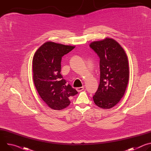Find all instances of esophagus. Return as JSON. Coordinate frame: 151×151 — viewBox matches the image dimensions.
I'll return each mask as SVG.
<instances>
[{"instance_id": "obj_1", "label": "esophagus", "mask_w": 151, "mask_h": 151, "mask_svg": "<svg viewBox=\"0 0 151 151\" xmlns=\"http://www.w3.org/2000/svg\"><path fill=\"white\" fill-rule=\"evenodd\" d=\"M83 89H84V88H83V87H78V88H76V90H77L78 92H80V91H82Z\"/></svg>"}]
</instances>
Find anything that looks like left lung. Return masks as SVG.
I'll list each match as a JSON object with an SVG mask.
<instances>
[{
  "mask_svg": "<svg viewBox=\"0 0 151 151\" xmlns=\"http://www.w3.org/2000/svg\"><path fill=\"white\" fill-rule=\"evenodd\" d=\"M90 47L100 58V84L93 97L94 102L102 109H111L121 100L127 87V56L119 44L111 38L93 42Z\"/></svg>",
  "mask_w": 151,
  "mask_h": 151,
  "instance_id": "8db88e82",
  "label": "left lung"
}]
</instances>
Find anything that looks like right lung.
Instances as JSON below:
<instances>
[{
  "label": "right lung",
  "mask_w": 151,
  "mask_h": 151,
  "mask_svg": "<svg viewBox=\"0 0 151 151\" xmlns=\"http://www.w3.org/2000/svg\"><path fill=\"white\" fill-rule=\"evenodd\" d=\"M75 46L47 42L41 45L33 58V74L35 87L41 97L51 109L61 110L70 103L69 98L78 94L66 83L60 73L61 61Z\"/></svg>",
  "instance_id": "1"
}]
</instances>
